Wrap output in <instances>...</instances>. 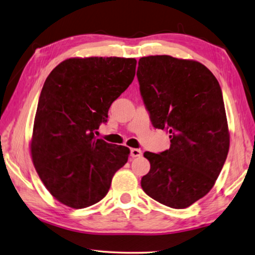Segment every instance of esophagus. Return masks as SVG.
<instances>
[{
    "label": "esophagus",
    "mask_w": 255,
    "mask_h": 255,
    "mask_svg": "<svg viewBox=\"0 0 255 255\" xmlns=\"http://www.w3.org/2000/svg\"><path fill=\"white\" fill-rule=\"evenodd\" d=\"M142 155V151L140 149H137V148H132L130 150V156L132 158H135V157H140Z\"/></svg>",
    "instance_id": "34e87169"
}]
</instances>
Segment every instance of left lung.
Listing matches in <instances>:
<instances>
[{"mask_svg":"<svg viewBox=\"0 0 255 255\" xmlns=\"http://www.w3.org/2000/svg\"><path fill=\"white\" fill-rule=\"evenodd\" d=\"M137 78L152 126L170 138L169 149L143 154L150 170L141 187L161 204L186 208L211 191L228 157L220 83L204 64L170 55L140 58Z\"/></svg>","mask_w":255,"mask_h":255,"instance_id":"left-lung-1","label":"left lung"}]
</instances>
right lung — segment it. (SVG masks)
I'll return each instance as SVG.
<instances>
[{
    "mask_svg": "<svg viewBox=\"0 0 255 255\" xmlns=\"http://www.w3.org/2000/svg\"><path fill=\"white\" fill-rule=\"evenodd\" d=\"M133 58H70L45 80L36 108L31 156L55 200L85 208L107 195L130 150L96 138L114 101L132 82Z\"/></svg>",
    "mask_w": 255,
    "mask_h": 255,
    "instance_id": "right-lung-1",
    "label": "right lung"
}]
</instances>
